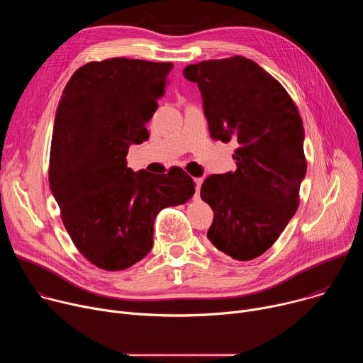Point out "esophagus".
<instances>
[{"mask_svg": "<svg viewBox=\"0 0 363 363\" xmlns=\"http://www.w3.org/2000/svg\"><path fill=\"white\" fill-rule=\"evenodd\" d=\"M194 182H195V198H198L199 196V189H201V185H202V178H195L194 179Z\"/></svg>", "mask_w": 363, "mask_h": 363, "instance_id": "34e87169", "label": "esophagus"}]
</instances>
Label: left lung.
<instances>
[{"instance_id":"obj_1","label":"left lung","mask_w":363,"mask_h":363,"mask_svg":"<svg viewBox=\"0 0 363 363\" xmlns=\"http://www.w3.org/2000/svg\"><path fill=\"white\" fill-rule=\"evenodd\" d=\"M184 77L201 91L211 138L237 142V169L201 186L214 211L206 237L234 260L250 262L296 214L307 169L301 118L284 87L242 56L189 65Z\"/></svg>"}]
</instances>
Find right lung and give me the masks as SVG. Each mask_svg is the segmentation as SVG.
Masks as SVG:
<instances>
[{
    "label": "right lung",
    "instance_id": "right-lung-1",
    "mask_svg": "<svg viewBox=\"0 0 363 363\" xmlns=\"http://www.w3.org/2000/svg\"><path fill=\"white\" fill-rule=\"evenodd\" d=\"M172 63L116 57L74 72L63 90L50 150V189L77 250L99 269L125 270L152 250L155 217L195 192L181 168L133 172L130 145L149 138L146 123Z\"/></svg>",
    "mask_w": 363,
    "mask_h": 363
}]
</instances>
